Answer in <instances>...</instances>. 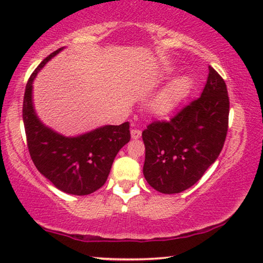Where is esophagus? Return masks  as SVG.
Here are the masks:
<instances>
[{"label": "esophagus", "mask_w": 263, "mask_h": 263, "mask_svg": "<svg viewBox=\"0 0 263 263\" xmlns=\"http://www.w3.org/2000/svg\"><path fill=\"white\" fill-rule=\"evenodd\" d=\"M130 134H132V138L133 139H139L140 136H141V130L138 128H133L130 130Z\"/></svg>", "instance_id": "1"}]
</instances>
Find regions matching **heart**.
I'll return each mask as SVG.
<instances>
[{
	"instance_id": "heart-1",
	"label": "heart",
	"mask_w": 263,
	"mask_h": 263,
	"mask_svg": "<svg viewBox=\"0 0 263 263\" xmlns=\"http://www.w3.org/2000/svg\"><path fill=\"white\" fill-rule=\"evenodd\" d=\"M190 80L188 78H181L176 80L166 91L158 97L153 103V110L157 114H166L174 107L179 99L189 89Z\"/></svg>"
}]
</instances>
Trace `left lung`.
Here are the masks:
<instances>
[{"mask_svg":"<svg viewBox=\"0 0 263 263\" xmlns=\"http://www.w3.org/2000/svg\"><path fill=\"white\" fill-rule=\"evenodd\" d=\"M202 95L168 121H153L142 132L146 157L143 175L164 194L190 188L217 160L229 129L230 100L226 84L208 67Z\"/></svg>","mask_w":263,"mask_h":263,"instance_id":"left-lung-1","label":"left lung"}]
</instances>
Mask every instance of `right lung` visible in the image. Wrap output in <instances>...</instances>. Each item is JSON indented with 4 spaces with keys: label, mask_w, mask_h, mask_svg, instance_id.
Listing matches in <instances>:
<instances>
[{
    "label": "right lung",
    "mask_w": 263,
    "mask_h": 263,
    "mask_svg": "<svg viewBox=\"0 0 263 263\" xmlns=\"http://www.w3.org/2000/svg\"><path fill=\"white\" fill-rule=\"evenodd\" d=\"M61 50L43 60L26 84L23 120L27 148L38 171L56 188L73 195H88L104 185L118 151L130 140L129 122L105 125L78 138H64L41 123L32 105V82Z\"/></svg>",
    "instance_id": "1"
}]
</instances>
